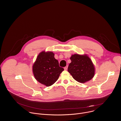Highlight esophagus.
<instances>
[{
    "label": "esophagus",
    "instance_id": "34e87169",
    "mask_svg": "<svg viewBox=\"0 0 121 121\" xmlns=\"http://www.w3.org/2000/svg\"><path fill=\"white\" fill-rule=\"evenodd\" d=\"M67 68H68V65H66V66H65V67H64V69H65V70H66L67 69Z\"/></svg>",
    "mask_w": 121,
    "mask_h": 121
}]
</instances>
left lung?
<instances>
[{"label": "left lung", "instance_id": "1", "mask_svg": "<svg viewBox=\"0 0 121 121\" xmlns=\"http://www.w3.org/2000/svg\"><path fill=\"white\" fill-rule=\"evenodd\" d=\"M71 62L68 67V71L74 79L84 83L91 79L95 74L94 65L86 55L75 54L70 57Z\"/></svg>", "mask_w": 121, "mask_h": 121}]
</instances>
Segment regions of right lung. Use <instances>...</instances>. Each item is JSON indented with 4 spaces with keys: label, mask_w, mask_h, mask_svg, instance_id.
Instances as JSON below:
<instances>
[{
    "label": "right lung",
    "mask_w": 121,
    "mask_h": 121,
    "mask_svg": "<svg viewBox=\"0 0 121 121\" xmlns=\"http://www.w3.org/2000/svg\"><path fill=\"white\" fill-rule=\"evenodd\" d=\"M54 56L52 52H42L32 66V71L35 79L47 87L54 84L64 70L59 66L58 61Z\"/></svg>",
    "instance_id": "add662e5"
}]
</instances>
